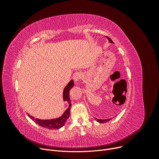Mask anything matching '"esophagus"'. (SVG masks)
I'll list each match as a JSON object with an SVG mask.
<instances>
[{
    "label": "esophagus",
    "instance_id": "1",
    "mask_svg": "<svg viewBox=\"0 0 159 159\" xmlns=\"http://www.w3.org/2000/svg\"><path fill=\"white\" fill-rule=\"evenodd\" d=\"M82 78V73L80 72H76L73 75V79L75 81H78Z\"/></svg>",
    "mask_w": 159,
    "mask_h": 159
}]
</instances>
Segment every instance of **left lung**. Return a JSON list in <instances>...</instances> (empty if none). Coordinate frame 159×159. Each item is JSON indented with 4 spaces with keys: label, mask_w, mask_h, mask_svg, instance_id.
<instances>
[{
    "label": "left lung",
    "mask_w": 159,
    "mask_h": 159,
    "mask_svg": "<svg viewBox=\"0 0 159 159\" xmlns=\"http://www.w3.org/2000/svg\"><path fill=\"white\" fill-rule=\"evenodd\" d=\"M107 38L108 39V40H109V41L111 43H113V42L112 41V40H111L110 38H109V37H107ZM96 120H97V122H98L102 123V122H107V121H110V119H96Z\"/></svg>",
    "instance_id": "1"
}]
</instances>
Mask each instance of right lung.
<instances>
[{"mask_svg":"<svg viewBox=\"0 0 159 159\" xmlns=\"http://www.w3.org/2000/svg\"><path fill=\"white\" fill-rule=\"evenodd\" d=\"M73 81L71 80L69 84L66 86V87L64 89V92H63V98H64V101H68L70 102V106L66 110L64 113L61 116V117L55 119H52V120H39L38 119H34V117L32 116H30L28 115L34 121L36 124H39V126L41 127H43L47 129H59L61 127H62L64 124L66 123L67 119L69 118L70 114V107H71V102H70V90L71 88H73Z\"/></svg>","mask_w":159,"mask_h":159,"instance_id":"right-lung-1","label":"right lung"}]
</instances>
